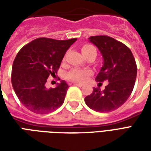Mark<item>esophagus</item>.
I'll list each match as a JSON object with an SVG mask.
<instances>
[{
  "instance_id": "esophagus-1",
  "label": "esophagus",
  "mask_w": 151,
  "mask_h": 151,
  "mask_svg": "<svg viewBox=\"0 0 151 151\" xmlns=\"http://www.w3.org/2000/svg\"><path fill=\"white\" fill-rule=\"evenodd\" d=\"M73 85L77 86H79V87H82V86H83L82 83H78V82H73Z\"/></svg>"
}]
</instances>
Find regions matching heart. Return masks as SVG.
<instances>
[{
  "mask_svg": "<svg viewBox=\"0 0 151 151\" xmlns=\"http://www.w3.org/2000/svg\"><path fill=\"white\" fill-rule=\"evenodd\" d=\"M95 48L92 45H84L82 47V52H88L91 50H95ZM92 74V72L89 69H82L79 68H73L66 73V78L70 81L76 82H84Z\"/></svg>",
  "mask_w": 151,
  "mask_h": 151,
  "instance_id": "b5f03b06",
  "label": "heart"
}]
</instances>
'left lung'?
I'll list each match as a JSON object with an SVG mask.
<instances>
[{
	"instance_id": "obj_1",
	"label": "left lung",
	"mask_w": 151,
	"mask_h": 151,
	"mask_svg": "<svg viewBox=\"0 0 151 151\" xmlns=\"http://www.w3.org/2000/svg\"><path fill=\"white\" fill-rule=\"evenodd\" d=\"M100 51L104 65L95 80L108 81L104 91L93 88L85 98L86 104L99 112H110L123 105L133 91L137 78V65L131 50L124 43L107 35L89 38Z\"/></svg>"
}]
</instances>
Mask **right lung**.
Instances as JSON below:
<instances>
[{
    "mask_svg": "<svg viewBox=\"0 0 151 151\" xmlns=\"http://www.w3.org/2000/svg\"><path fill=\"white\" fill-rule=\"evenodd\" d=\"M76 40L39 38L18 52L12 67V86L18 99L30 111L47 114L63 104L68 84L61 81L50 89L45 84L48 77L55 76L66 51Z\"/></svg>",
    "mask_w": 151,
    "mask_h": 151,
    "instance_id": "add662e5",
    "label": "right lung"
}]
</instances>
